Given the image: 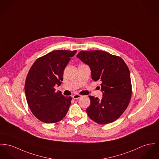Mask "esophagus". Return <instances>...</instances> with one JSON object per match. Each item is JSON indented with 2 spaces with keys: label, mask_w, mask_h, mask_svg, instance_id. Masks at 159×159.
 <instances>
[{
  "label": "esophagus",
  "mask_w": 159,
  "mask_h": 159,
  "mask_svg": "<svg viewBox=\"0 0 159 159\" xmlns=\"http://www.w3.org/2000/svg\"><path fill=\"white\" fill-rule=\"evenodd\" d=\"M81 97H82L81 95L77 94H74V95L73 96V98L74 99H78V98H81Z\"/></svg>",
  "instance_id": "34e87169"
}]
</instances>
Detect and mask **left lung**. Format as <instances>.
I'll use <instances>...</instances> for the list:
<instances>
[{
  "label": "left lung",
  "instance_id": "left-lung-1",
  "mask_svg": "<svg viewBox=\"0 0 159 159\" xmlns=\"http://www.w3.org/2000/svg\"><path fill=\"white\" fill-rule=\"evenodd\" d=\"M77 57L88 65L92 79L101 82L102 100L89 96L86 108L94 122L105 125L118 119L127 108L132 94L129 68L122 59L104 51H81Z\"/></svg>",
  "mask_w": 159,
  "mask_h": 159
}]
</instances>
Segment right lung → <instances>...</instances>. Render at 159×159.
Returning <instances> with one entry per match:
<instances>
[{
	"mask_svg": "<svg viewBox=\"0 0 159 159\" xmlns=\"http://www.w3.org/2000/svg\"><path fill=\"white\" fill-rule=\"evenodd\" d=\"M77 51L55 50L38 58L27 74L25 92L28 107L41 122L54 123L62 120L68 111L72 98L56 92L63 73Z\"/></svg>",
	"mask_w": 159,
	"mask_h": 159,
	"instance_id": "right-lung-1",
	"label": "right lung"
}]
</instances>
